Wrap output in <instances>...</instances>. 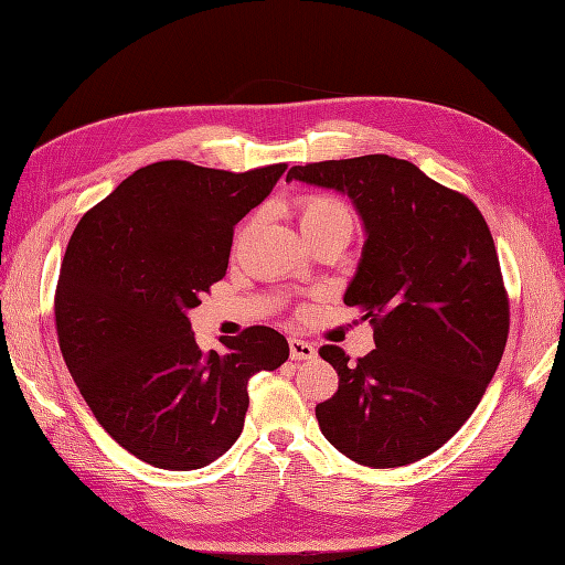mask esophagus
Returning <instances> with one entry per match:
<instances>
[{"mask_svg": "<svg viewBox=\"0 0 565 565\" xmlns=\"http://www.w3.org/2000/svg\"><path fill=\"white\" fill-rule=\"evenodd\" d=\"M289 355H292V361H313L318 355V349L309 344V341L289 337Z\"/></svg>", "mask_w": 565, "mask_h": 565, "instance_id": "1", "label": "esophagus"}]
</instances>
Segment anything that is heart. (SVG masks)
<instances>
[{
	"label": "heart",
	"instance_id": "b5f03b06",
	"mask_svg": "<svg viewBox=\"0 0 565 565\" xmlns=\"http://www.w3.org/2000/svg\"><path fill=\"white\" fill-rule=\"evenodd\" d=\"M297 218L303 237H313L337 226H353L349 207L324 193H303L297 198Z\"/></svg>",
	"mask_w": 565,
	"mask_h": 565
}]
</instances>
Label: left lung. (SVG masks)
I'll return each mask as SVG.
<instances>
[{
  "label": "left lung",
  "mask_w": 565,
  "mask_h": 565,
  "mask_svg": "<svg viewBox=\"0 0 565 565\" xmlns=\"http://www.w3.org/2000/svg\"><path fill=\"white\" fill-rule=\"evenodd\" d=\"M292 179L349 195L365 226L344 303L370 320L377 349L355 363L320 349L339 374L316 405L320 431L363 467L413 465L459 431L502 361L509 299L490 228L467 195L407 160L313 162Z\"/></svg>",
  "instance_id": "left-lung-1"
}]
</instances>
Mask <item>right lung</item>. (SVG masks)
Here are the masks:
<instances>
[{
  "mask_svg": "<svg viewBox=\"0 0 565 565\" xmlns=\"http://www.w3.org/2000/svg\"><path fill=\"white\" fill-rule=\"evenodd\" d=\"M287 164L243 174L164 160L136 169L79 218L56 285L63 361L98 424L169 471L207 467L237 440L247 382L289 347L254 324L202 353L188 311L226 276L233 228Z\"/></svg>",
  "mask_w": 565,
  "mask_h": 565,
  "instance_id": "1",
  "label": "right lung"
}]
</instances>
